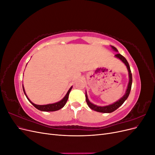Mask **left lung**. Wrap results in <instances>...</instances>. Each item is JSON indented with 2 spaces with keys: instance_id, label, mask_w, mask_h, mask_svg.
Listing matches in <instances>:
<instances>
[{
  "instance_id": "1",
  "label": "left lung",
  "mask_w": 155,
  "mask_h": 155,
  "mask_svg": "<svg viewBox=\"0 0 155 155\" xmlns=\"http://www.w3.org/2000/svg\"><path fill=\"white\" fill-rule=\"evenodd\" d=\"M111 48L113 49L114 51H118V50H117L114 46H110ZM115 57L120 59L121 61H122L125 65L127 68L128 72H129V81L128 83V86L127 88V90L125 92V94L124 95V96L122 97H121L120 99L116 101L114 104H112L111 105H107V106H97L94 104H92V103L88 100V96L87 94V92L85 93V97H86V101L87 104L88 105V106L91 108V109L97 111V112H103V113H110V112H114V110H116L118 108H119L121 105H122L124 101L127 99V97L129 95L130 92V89H131V86H132V82H133V78H132V74H131V71H130V68L129 67V64L127 62V59L124 57L123 55H121L120 54H117L115 55Z\"/></svg>"
}]
</instances>
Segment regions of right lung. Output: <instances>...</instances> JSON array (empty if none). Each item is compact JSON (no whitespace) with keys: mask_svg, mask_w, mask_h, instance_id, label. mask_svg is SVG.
Segmentation results:
<instances>
[{"mask_svg":"<svg viewBox=\"0 0 155 155\" xmlns=\"http://www.w3.org/2000/svg\"><path fill=\"white\" fill-rule=\"evenodd\" d=\"M22 88H23V91H24V93L25 96H26L27 99L28 100V101L31 103V104L34 105L36 109H37L39 110H41V111H45V112H50V111H55V110H58L59 109H61V108H63L65 104H66V103L68 100V96H69V94H70V91H71V89L72 88V87H71L70 88V89L68 90V91L67 92V94L65 95V96L63 98V99L57 102V103H55V104H48V105H36V104H34V103H32L26 94L25 92V88L24 87H23L22 85Z\"/></svg>","mask_w":155,"mask_h":155,"instance_id":"add662e5","label":"right lung"}]
</instances>
